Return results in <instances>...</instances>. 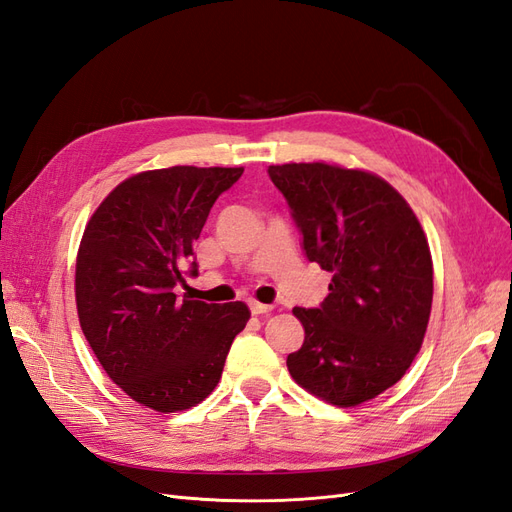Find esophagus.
<instances>
[{
  "label": "esophagus",
  "mask_w": 512,
  "mask_h": 512,
  "mask_svg": "<svg viewBox=\"0 0 512 512\" xmlns=\"http://www.w3.org/2000/svg\"><path fill=\"white\" fill-rule=\"evenodd\" d=\"M271 305H265V303H258V301H250V312L254 316H262V314H269L271 312Z\"/></svg>",
  "instance_id": "esophagus-1"
}]
</instances>
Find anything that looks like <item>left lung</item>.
<instances>
[{
    "instance_id": "1",
    "label": "left lung",
    "mask_w": 512,
    "mask_h": 512,
    "mask_svg": "<svg viewBox=\"0 0 512 512\" xmlns=\"http://www.w3.org/2000/svg\"><path fill=\"white\" fill-rule=\"evenodd\" d=\"M309 262L333 273L318 307H294L303 346L288 354L294 382L339 408L401 380L421 350L433 299L425 232L384 179L331 164L269 166Z\"/></svg>"
}]
</instances>
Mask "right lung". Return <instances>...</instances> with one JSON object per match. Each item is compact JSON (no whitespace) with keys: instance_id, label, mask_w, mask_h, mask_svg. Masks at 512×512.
Segmentation results:
<instances>
[{"instance_id":"add662e5","label":"right lung","mask_w":512,"mask_h":512,"mask_svg":"<svg viewBox=\"0 0 512 512\" xmlns=\"http://www.w3.org/2000/svg\"><path fill=\"white\" fill-rule=\"evenodd\" d=\"M243 168L173 166L138 173L91 215L76 256V309L100 365L121 391L158 412L200 404L218 386L228 350L250 320L245 303H205L194 241ZM189 271L185 272L184 269Z\"/></svg>"}]
</instances>
